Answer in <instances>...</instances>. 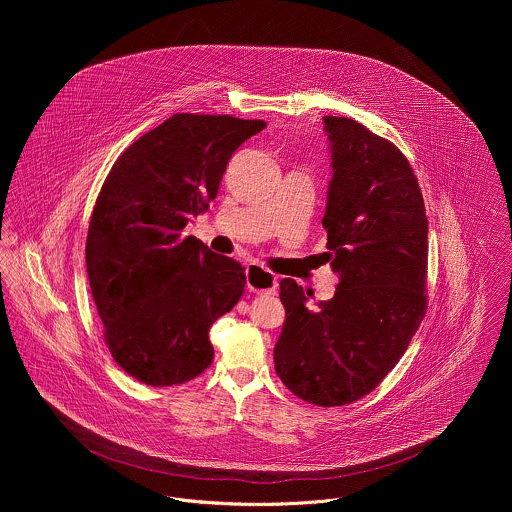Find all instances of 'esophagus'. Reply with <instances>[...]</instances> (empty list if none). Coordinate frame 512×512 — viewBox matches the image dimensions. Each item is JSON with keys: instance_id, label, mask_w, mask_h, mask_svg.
<instances>
[{"instance_id": "obj_1", "label": "esophagus", "mask_w": 512, "mask_h": 512, "mask_svg": "<svg viewBox=\"0 0 512 512\" xmlns=\"http://www.w3.org/2000/svg\"><path fill=\"white\" fill-rule=\"evenodd\" d=\"M246 286L250 292L274 293L278 288V278L270 270L258 264H250L246 266Z\"/></svg>"}]
</instances>
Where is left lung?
Masks as SVG:
<instances>
[{"mask_svg":"<svg viewBox=\"0 0 512 512\" xmlns=\"http://www.w3.org/2000/svg\"><path fill=\"white\" fill-rule=\"evenodd\" d=\"M333 177L323 228L339 276L329 301L307 307L292 278L274 349L280 380L317 406L372 392L406 353L426 315L428 217L418 179L388 140L351 118L325 116Z\"/></svg>","mask_w":512,"mask_h":512,"instance_id":"8db88e82","label":"left lung"}]
</instances>
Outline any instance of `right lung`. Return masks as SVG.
Masks as SVG:
<instances>
[{"mask_svg":"<svg viewBox=\"0 0 512 512\" xmlns=\"http://www.w3.org/2000/svg\"><path fill=\"white\" fill-rule=\"evenodd\" d=\"M264 128L173 114L116 159L100 189L86 236L90 292L114 361L144 384H183L213 363L209 329L246 276L183 228L217 197L232 153Z\"/></svg>","mask_w":512,"mask_h":512,"instance_id":"obj_1","label":"right lung"}]
</instances>
